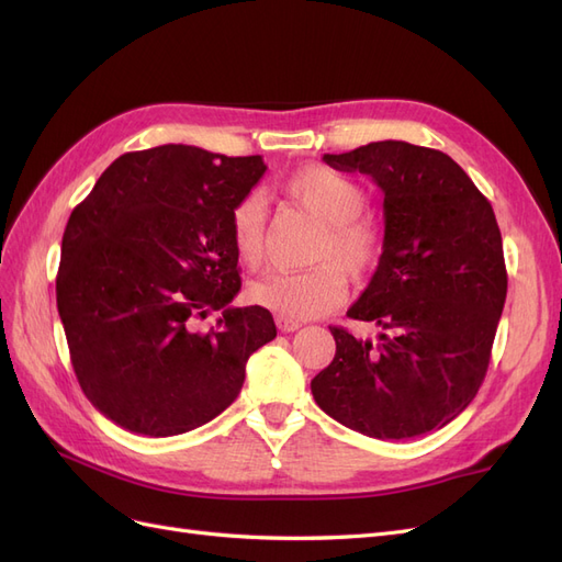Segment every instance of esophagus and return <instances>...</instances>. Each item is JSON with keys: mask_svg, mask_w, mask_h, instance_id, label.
Returning a JSON list of instances; mask_svg holds the SVG:
<instances>
[{"mask_svg": "<svg viewBox=\"0 0 562 562\" xmlns=\"http://www.w3.org/2000/svg\"><path fill=\"white\" fill-rule=\"evenodd\" d=\"M277 328H279L281 333H295L297 328H302V321L288 318V316H277Z\"/></svg>", "mask_w": 562, "mask_h": 562, "instance_id": "esophagus-1", "label": "esophagus"}]
</instances>
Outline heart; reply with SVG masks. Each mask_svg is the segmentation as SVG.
Masks as SVG:
<instances>
[{"label": "heart", "mask_w": 562, "mask_h": 562, "mask_svg": "<svg viewBox=\"0 0 562 562\" xmlns=\"http://www.w3.org/2000/svg\"><path fill=\"white\" fill-rule=\"evenodd\" d=\"M285 194L323 225L312 260L318 267L291 274H267L248 283L246 297L288 318H312L335 310L347 295V279H366L384 248L382 229L363 217L368 194L359 182L326 166H307L283 184ZM236 258L248 269L260 267L267 236V211L258 194L244 196L229 215Z\"/></svg>", "instance_id": "b5f03b06"}]
</instances>
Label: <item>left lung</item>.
Instances as JSON below:
<instances>
[{"label":"left lung","instance_id":"1","mask_svg":"<svg viewBox=\"0 0 562 562\" xmlns=\"http://www.w3.org/2000/svg\"><path fill=\"white\" fill-rule=\"evenodd\" d=\"M384 194V248L347 316L378 323L375 342L333 326L335 359L312 380L318 407L370 438L446 427L475 398L506 300L495 211L438 149L382 140L323 155Z\"/></svg>","mask_w":562,"mask_h":562}]
</instances>
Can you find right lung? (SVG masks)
Here are the masks:
<instances>
[{
    "label": "right lung",
    "mask_w": 562,
    "mask_h": 562,
    "mask_svg": "<svg viewBox=\"0 0 562 562\" xmlns=\"http://www.w3.org/2000/svg\"><path fill=\"white\" fill-rule=\"evenodd\" d=\"M265 171L258 155L192 145L128 151L67 220L58 314L81 391L116 427L166 438L211 422L277 337L265 307H229L241 288L229 215ZM211 311L218 326L196 331Z\"/></svg>",
    "instance_id": "right-lung-1"
}]
</instances>
